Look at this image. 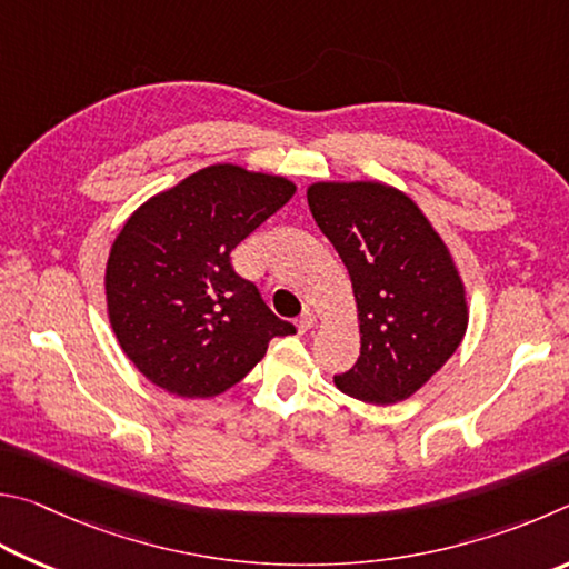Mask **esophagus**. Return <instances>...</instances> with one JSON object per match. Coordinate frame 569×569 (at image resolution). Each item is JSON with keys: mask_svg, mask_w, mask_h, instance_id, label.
Here are the masks:
<instances>
[{"mask_svg": "<svg viewBox=\"0 0 569 569\" xmlns=\"http://www.w3.org/2000/svg\"><path fill=\"white\" fill-rule=\"evenodd\" d=\"M315 325H317V320H315V315L310 310H305L300 317H297V330H300V335L312 332Z\"/></svg>", "mask_w": 569, "mask_h": 569, "instance_id": "obj_1", "label": "esophagus"}]
</instances>
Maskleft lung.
<instances>
[{"instance_id":"obj_1","label":"left lung","mask_w":569,"mask_h":569,"mask_svg":"<svg viewBox=\"0 0 569 569\" xmlns=\"http://www.w3.org/2000/svg\"><path fill=\"white\" fill-rule=\"evenodd\" d=\"M307 202L352 279L360 357L337 390L370 405L412 397L460 347L467 297L450 249L410 197L382 182H315Z\"/></svg>"}]
</instances>
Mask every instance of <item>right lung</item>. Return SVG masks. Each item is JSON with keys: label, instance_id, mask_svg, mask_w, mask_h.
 Masks as SVG:
<instances>
[{"label": "right lung", "instance_id": "right-lung-1", "mask_svg": "<svg viewBox=\"0 0 569 569\" xmlns=\"http://www.w3.org/2000/svg\"><path fill=\"white\" fill-rule=\"evenodd\" d=\"M295 189L287 177L212 164L127 219L107 259V312L149 382L189 400L222 395L272 337L295 332L229 257Z\"/></svg>", "mask_w": 569, "mask_h": 569}]
</instances>
